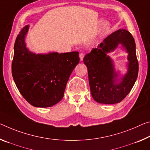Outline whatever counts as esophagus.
I'll return each instance as SVG.
<instances>
[{"label": "esophagus", "instance_id": "34e87169", "mask_svg": "<svg viewBox=\"0 0 150 150\" xmlns=\"http://www.w3.org/2000/svg\"><path fill=\"white\" fill-rule=\"evenodd\" d=\"M79 58H80V61H82L83 59L84 58V54L83 53H80L79 54Z\"/></svg>", "mask_w": 150, "mask_h": 150}]
</instances>
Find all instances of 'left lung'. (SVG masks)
I'll list each match as a JSON object with an SVG mask.
<instances>
[{"mask_svg": "<svg viewBox=\"0 0 150 150\" xmlns=\"http://www.w3.org/2000/svg\"><path fill=\"white\" fill-rule=\"evenodd\" d=\"M121 44L128 53V71L122 77L116 71L112 59L107 54ZM87 66L91 93L99 103L114 104L122 101L134 87L138 75V61L134 39L127 30L119 29L106 37L97 48L83 59Z\"/></svg>", "mask_w": 150, "mask_h": 150, "instance_id": "left-lung-1", "label": "left lung"}]
</instances>
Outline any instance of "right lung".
<instances>
[{
    "instance_id": "add662e5",
    "label": "right lung",
    "mask_w": 150,
    "mask_h": 150,
    "mask_svg": "<svg viewBox=\"0 0 150 150\" xmlns=\"http://www.w3.org/2000/svg\"><path fill=\"white\" fill-rule=\"evenodd\" d=\"M29 28L26 25L14 46L12 75L18 91L30 105L49 108L63 99L69 78L79 63V52L36 54L25 43Z\"/></svg>"
}]
</instances>
